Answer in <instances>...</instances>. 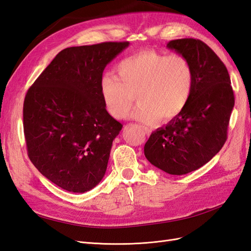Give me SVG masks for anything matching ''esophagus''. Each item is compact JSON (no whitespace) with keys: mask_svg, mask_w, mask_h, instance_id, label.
<instances>
[{"mask_svg":"<svg viewBox=\"0 0 251 251\" xmlns=\"http://www.w3.org/2000/svg\"><path fill=\"white\" fill-rule=\"evenodd\" d=\"M144 133H146L147 135H150V133H151V131L149 130V128H147V127H144Z\"/></svg>","mask_w":251,"mask_h":251,"instance_id":"1","label":"esophagus"}]
</instances>
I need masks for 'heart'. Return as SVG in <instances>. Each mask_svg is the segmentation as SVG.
<instances>
[{
  "label": "heart",
  "instance_id": "1",
  "mask_svg": "<svg viewBox=\"0 0 251 251\" xmlns=\"http://www.w3.org/2000/svg\"><path fill=\"white\" fill-rule=\"evenodd\" d=\"M117 76L104 74L100 93L113 117L127 116L136 97L139 104L132 117L146 125L160 118L168 121L180 114L192 96L195 83L194 68L178 54L166 55L146 50L128 56L116 66Z\"/></svg>",
  "mask_w": 251,
  "mask_h": 251
}]
</instances>
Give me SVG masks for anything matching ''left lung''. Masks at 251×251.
I'll list each match as a JSON object with an SVG mask.
<instances>
[{"mask_svg": "<svg viewBox=\"0 0 251 251\" xmlns=\"http://www.w3.org/2000/svg\"><path fill=\"white\" fill-rule=\"evenodd\" d=\"M166 47L191 62L194 90L183 111L151 134L144 155L165 173L184 175L200 169L224 146L234 96L228 71L206 44L181 39Z\"/></svg>", "mask_w": 251, "mask_h": 251, "instance_id": "left-lung-1", "label": "left lung"}]
</instances>
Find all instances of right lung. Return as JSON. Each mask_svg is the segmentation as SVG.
<instances>
[{
    "label": "right lung",
    "instance_id": "right-lung-1",
    "mask_svg": "<svg viewBox=\"0 0 251 251\" xmlns=\"http://www.w3.org/2000/svg\"><path fill=\"white\" fill-rule=\"evenodd\" d=\"M130 43L108 42L60 51L25 97L28 156L39 172L71 193H86L103 178L113 140L123 125L102 100L104 68Z\"/></svg>",
    "mask_w": 251,
    "mask_h": 251
}]
</instances>
